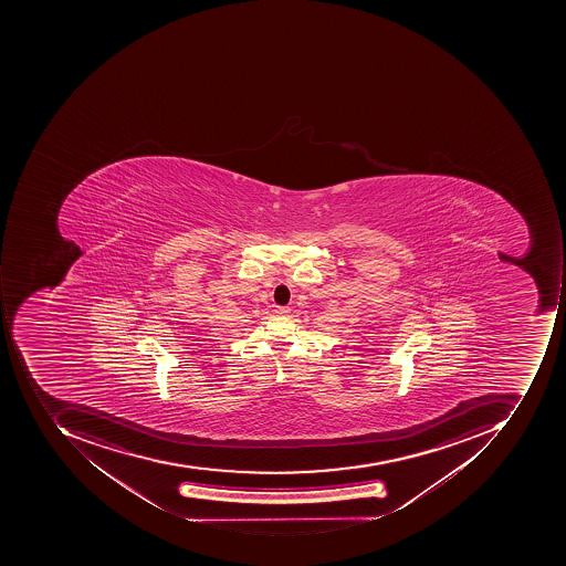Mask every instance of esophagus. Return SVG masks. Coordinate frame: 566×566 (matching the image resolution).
<instances>
[{"instance_id":"obj_1","label":"esophagus","mask_w":566,"mask_h":566,"mask_svg":"<svg viewBox=\"0 0 566 566\" xmlns=\"http://www.w3.org/2000/svg\"><path fill=\"white\" fill-rule=\"evenodd\" d=\"M289 313H291V307H287V306L275 307V314H277V316H281V318H285V316H289Z\"/></svg>"}]
</instances>
